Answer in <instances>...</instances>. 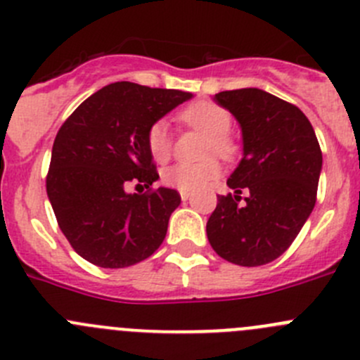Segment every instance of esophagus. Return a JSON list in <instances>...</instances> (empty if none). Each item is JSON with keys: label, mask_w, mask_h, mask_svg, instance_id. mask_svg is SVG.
I'll list each match as a JSON object with an SVG mask.
<instances>
[{"label": "esophagus", "mask_w": 360, "mask_h": 360, "mask_svg": "<svg viewBox=\"0 0 360 360\" xmlns=\"http://www.w3.org/2000/svg\"><path fill=\"white\" fill-rule=\"evenodd\" d=\"M179 193H181V200H184V202H186V200L191 197L190 191H179Z\"/></svg>", "instance_id": "esophagus-1"}]
</instances>
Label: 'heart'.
<instances>
[{
    "instance_id": "obj_1",
    "label": "heart",
    "mask_w": 360,
    "mask_h": 360,
    "mask_svg": "<svg viewBox=\"0 0 360 360\" xmlns=\"http://www.w3.org/2000/svg\"><path fill=\"white\" fill-rule=\"evenodd\" d=\"M177 119L188 127L199 129L207 134L204 153L218 154L220 158H231L236 153V143L231 139L229 129L233 117L224 106L213 101H197L181 110ZM147 150L156 163H167L172 156V136L165 122H154L147 129ZM220 165L217 160H206L197 165H174L165 169L161 181L167 186L181 191H199L210 186L220 177Z\"/></svg>"
}]
</instances>
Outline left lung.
<instances>
[{
    "instance_id": "obj_1",
    "label": "left lung",
    "mask_w": 360,
    "mask_h": 360,
    "mask_svg": "<svg viewBox=\"0 0 360 360\" xmlns=\"http://www.w3.org/2000/svg\"><path fill=\"white\" fill-rule=\"evenodd\" d=\"M214 101L240 122L243 158L227 181L234 195L218 197L207 220V240L229 263L261 266L290 248L316 204L320 143L300 108L264 90H226Z\"/></svg>"
}]
</instances>
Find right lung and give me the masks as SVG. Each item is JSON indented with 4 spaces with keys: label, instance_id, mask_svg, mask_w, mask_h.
Returning <instances> with one entry per match:
<instances>
[{
    "label": "right lung",
    "instance_id": "right-lung-1",
    "mask_svg": "<svg viewBox=\"0 0 360 360\" xmlns=\"http://www.w3.org/2000/svg\"><path fill=\"white\" fill-rule=\"evenodd\" d=\"M191 94L129 82L103 86L62 124L53 143L46 190L60 229L83 259L126 268L153 256L181 204L170 188L153 190L156 165L147 129ZM129 182L146 194H127Z\"/></svg>",
    "mask_w": 360,
    "mask_h": 360
}]
</instances>
